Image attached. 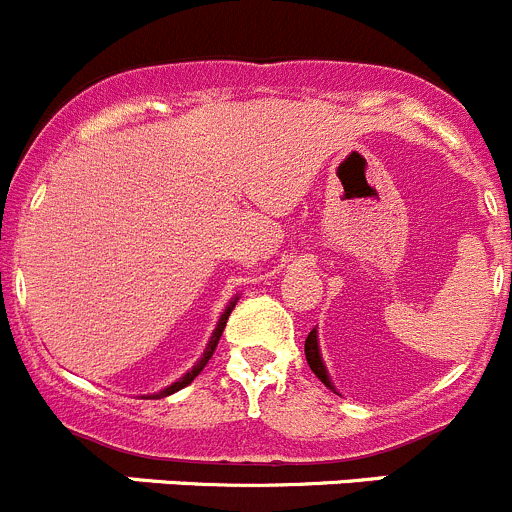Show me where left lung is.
<instances>
[{"label":"left lung","mask_w":512,"mask_h":512,"mask_svg":"<svg viewBox=\"0 0 512 512\" xmlns=\"http://www.w3.org/2000/svg\"><path fill=\"white\" fill-rule=\"evenodd\" d=\"M304 354H306V362H309L311 372L316 374V377L321 379V382L326 384L329 389L332 387V382H329V374H326V367L324 362H321V354H319V342H316V332H309V337H306V344H304Z\"/></svg>","instance_id":"obj_1"}]
</instances>
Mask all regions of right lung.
I'll return each instance as SVG.
<instances>
[{
    "mask_svg": "<svg viewBox=\"0 0 512 512\" xmlns=\"http://www.w3.org/2000/svg\"><path fill=\"white\" fill-rule=\"evenodd\" d=\"M233 306H236V299L231 301V304L226 306V311H223L221 314V319H218V326H216V332H213V337H211V342H208V349L206 352H203V357H201V362L196 364V367L191 369V372L188 374H183V377L178 379V382L175 384H170L168 389H163V392H158V394H153L155 399H160V397H168V394H173V392H178V389H183L186 387V384H191L193 379L198 377V374L203 372V367H206L208 364V359L213 357V352H216V347H218V339H221V334H223V329H226V321H228V316H231V311H233Z\"/></svg>",
    "mask_w": 512,
    "mask_h": 512,
    "instance_id": "1",
    "label": "right lung"
}]
</instances>
